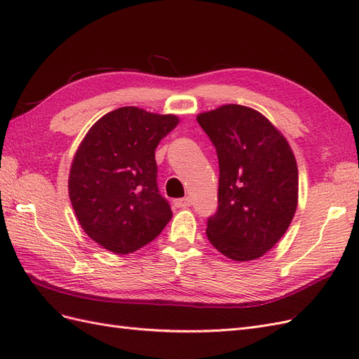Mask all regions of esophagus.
<instances>
[{"instance_id": "34e87169", "label": "esophagus", "mask_w": 359, "mask_h": 359, "mask_svg": "<svg viewBox=\"0 0 359 359\" xmlns=\"http://www.w3.org/2000/svg\"><path fill=\"white\" fill-rule=\"evenodd\" d=\"M173 203H175L177 208H187V206L191 205V201L189 198H182V199H177Z\"/></svg>"}]
</instances>
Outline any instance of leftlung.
<instances>
[{"label": "left lung", "mask_w": 359, "mask_h": 359, "mask_svg": "<svg viewBox=\"0 0 359 359\" xmlns=\"http://www.w3.org/2000/svg\"><path fill=\"white\" fill-rule=\"evenodd\" d=\"M217 149L219 210L206 236L236 262L262 257L283 236L298 206V166L280 130L248 106L223 104L196 116Z\"/></svg>", "instance_id": "obj_1"}]
</instances>
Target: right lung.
<instances>
[{
	"mask_svg": "<svg viewBox=\"0 0 359 359\" xmlns=\"http://www.w3.org/2000/svg\"><path fill=\"white\" fill-rule=\"evenodd\" d=\"M178 123L172 114L119 107L93 124L76 149L70 202L85 233L103 248L133 253L172 219L157 189L156 148Z\"/></svg>",
	"mask_w": 359,
	"mask_h": 359,
	"instance_id": "add662e5",
	"label": "right lung"
}]
</instances>
